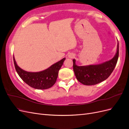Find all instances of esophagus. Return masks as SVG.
<instances>
[{"mask_svg":"<svg viewBox=\"0 0 129 129\" xmlns=\"http://www.w3.org/2000/svg\"><path fill=\"white\" fill-rule=\"evenodd\" d=\"M68 57H69V58H73L74 57V55L73 54H69V55H68Z\"/></svg>","mask_w":129,"mask_h":129,"instance_id":"obj_1","label":"esophagus"}]
</instances>
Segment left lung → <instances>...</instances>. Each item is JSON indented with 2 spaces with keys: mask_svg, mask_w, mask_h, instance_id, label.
<instances>
[{
  "mask_svg": "<svg viewBox=\"0 0 129 129\" xmlns=\"http://www.w3.org/2000/svg\"><path fill=\"white\" fill-rule=\"evenodd\" d=\"M119 55V44L115 56L111 60L99 64L78 66L73 59V70L77 80L82 84L91 85L106 80L114 71Z\"/></svg>",
  "mask_w": 129,
  "mask_h": 129,
  "instance_id": "1",
  "label": "left lung"
}]
</instances>
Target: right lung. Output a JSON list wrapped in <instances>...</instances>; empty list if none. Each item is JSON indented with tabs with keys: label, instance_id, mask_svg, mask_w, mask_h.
I'll list each match as a JSON object with an SVG mask.
<instances>
[{
	"label": "right lung",
	"instance_id": "1",
	"mask_svg": "<svg viewBox=\"0 0 129 129\" xmlns=\"http://www.w3.org/2000/svg\"><path fill=\"white\" fill-rule=\"evenodd\" d=\"M65 60V57L62 58L44 71L39 72H29L19 67L13 56L15 70L23 81L31 87L41 90L50 88L55 83L58 71Z\"/></svg>",
	"mask_w": 129,
	"mask_h": 129
}]
</instances>
